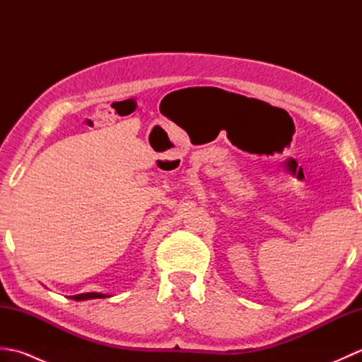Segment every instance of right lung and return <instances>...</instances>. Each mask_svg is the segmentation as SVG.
Returning a JSON list of instances; mask_svg holds the SVG:
<instances>
[{
  "mask_svg": "<svg viewBox=\"0 0 362 362\" xmlns=\"http://www.w3.org/2000/svg\"><path fill=\"white\" fill-rule=\"evenodd\" d=\"M105 297H110V296L101 294V292H83V294L70 296V298L78 300V302H81V300H88V298H105Z\"/></svg>",
  "mask_w": 362,
  "mask_h": 362,
  "instance_id": "right-lung-1",
  "label": "right lung"
}]
</instances>
